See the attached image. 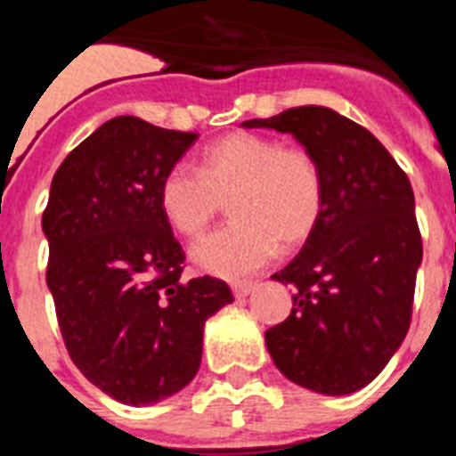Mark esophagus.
Masks as SVG:
<instances>
[{"label":"esophagus","mask_w":456,"mask_h":456,"mask_svg":"<svg viewBox=\"0 0 456 456\" xmlns=\"http://www.w3.org/2000/svg\"><path fill=\"white\" fill-rule=\"evenodd\" d=\"M253 289H256V283H235L232 285V294H235L237 299H244V297H248Z\"/></svg>","instance_id":"obj_1"}]
</instances>
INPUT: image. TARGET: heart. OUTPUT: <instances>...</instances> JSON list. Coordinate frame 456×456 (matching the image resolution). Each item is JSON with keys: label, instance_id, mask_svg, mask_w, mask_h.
<instances>
[{"label": "heart", "instance_id": "heart-1", "mask_svg": "<svg viewBox=\"0 0 456 456\" xmlns=\"http://www.w3.org/2000/svg\"><path fill=\"white\" fill-rule=\"evenodd\" d=\"M231 199L235 219L191 248L196 267L240 281L283 248L304 244L315 231L324 205L317 162L301 148L276 139L232 132L200 152V167L173 164L159 183V208L180 235L196 240Z\"/></svg>", "mask_w": 456, "mask_h": 456}]
</instances>
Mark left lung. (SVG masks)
<instances>
[{
  "mask_svg": "<svg viewBox=\"0 0 456 456\" xmlns=\"http://www.w3.org/2000/svg\"><path fill=\"white\" fill-rule=\"evenodd\" d=\"M241 125L292 134L324 184L315 231L272 276L294 294L288 320L265 333L269 356L313 393H356L388 365L411 324L422 240L409 178L372 132L329 107Z\"/></svg>",
  "mask_w": 456,
  "mask_h": 456,
  "instance_id": "left-lung-1",
  "label": "left lung"
}]
</instances>
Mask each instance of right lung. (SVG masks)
Wrapping results in <instances>:
<instances>
[{"label":"right lung","mask_w":456,"mask_h":456,"mask_svg":"<svg viewBox=\"0 0 456 456\" xmlns=\"http://www.w3.org/2000/svg\"><path fill=\"white\" fill-rule=\"evenodd\" d=\"M193 141L116 116L52 178L43 232L63 342L79 372L123 404L183 390L200 368L205 322L232 304L219 278H180L184 251L159 208L162 175Z\"/></svg>","instance_id":"obj_1"}]
</instances>
